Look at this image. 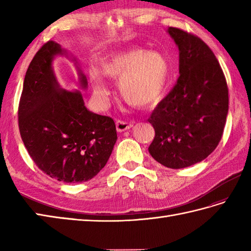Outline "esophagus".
I'll use <instances>...</instances> for the list:
<instances>
[{"label":"esophagus","instance_id":"obj_1","mask_svg":"<svg viewBox=\"0 0 251 251\" xmlns=\"http://www.w3.org/2000/svg\"><path fill=\"white\" fill-rule=\"evenodd\" d=\"M132 124L130 122H126V121H122V120H117L116 121V130L117 131H125L128 130L129 128H131Z\"/></svg>","mask_w":251,"mask_h":251}]
</instances>
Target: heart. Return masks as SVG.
<instances>
[{
	"label": "heart",
	"instance_id": "heart-1",
	"mask_svg": "<svg viewBox=\"0 0 251 251\" xmlns=\"http://www.w3.org/2000/svg\"><path fill=\"white\" fill-rule=\"evenodd\" d=\"M103 74L121 79L120 92L127 103L149 108L162 99L169 76L166 59L157 52L130 50L115 54L102 66ZM103 74L92 70L89 74L95 97L101 103L109 98L110 89Z\"/></svg>",
	"mask_w": 251,
	"mask_h": 251
}]
</instances>
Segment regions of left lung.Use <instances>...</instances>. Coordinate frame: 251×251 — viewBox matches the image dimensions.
<instances>
[{
  "instance_id": "8db88e82",
  "label": "left lung",
  "mask_w": 251,
  "mask_h": 251,
  "mask_svg": "<svg viewBox=\"0 0 251 251\" xmlns=\"http://www.w3.org/2000/svg\"><path fill=\"white\" fill-rule=\"evenodd\" d=\"M179 49L178 81L149 119L155 137L149 152L159 164L179 169L201 162L222 138L228 88L214 52L204 41L170 26Z\"/></svg>"
}]
</instances>
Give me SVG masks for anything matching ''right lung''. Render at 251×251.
Segmentation results:
<instances>
[{
    "label": "right lung",
    "instance_id": "right-lung-1",
    "mask_svg": "<svg viewBox=\"0 0 251 251\" xmlns=\"http://www.w3.org/2000/svg\"><path fill=\"white\" fill-rule=\"evenodd\" d=\"M61 46L49 41L26 70L18 106L21 139L42 172L66 183L85 182L102 169L117 140L115 123L93 113L82 94L60 88L51 62ZM83 88L86 76L78 70Z\"/></svg>",
    "mask_w": 251,
    "mask_h": 251
}]
</instances>
